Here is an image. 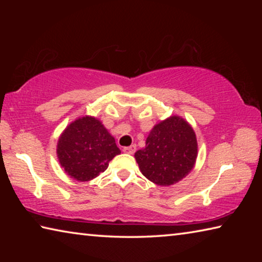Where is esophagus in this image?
Returning <instances> with one entry per match:
<instances>
[{
	"mask_svg": "<svg viewBox=\"0 0 262 262\" xmlns=\"http://www.w3.org/2000/svg\"><path fill=\"white\" fill-rule=\"evenodd\" d=\"M136 151V145L135 144H133V145H130V147H126V148H123V152H127V154H134Z\"/></svg>",
	"mask_w": 262,
	"mask_h": 262,
	"instance_id": "1",
	"label": "esophagus"
}]
</instances>
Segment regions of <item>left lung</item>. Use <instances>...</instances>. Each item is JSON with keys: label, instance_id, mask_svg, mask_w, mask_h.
<instances>
[{"label": "left lung", "instance_id": "1", "mask_svg": "<svg viewBox=\"0 0 262 262\" xmlns=\"http://www.w3.org/2000/svg\"><path fill=\"white\" fill-rule=\"evenodd\" d=\"M196 156L195 133L179 117H171L155 126L145 141V148L135 152L142 174L161 186L173 185L185 178Z\"/></svg>", "mask_w": 262, "mask_h": 262}]
</instances>
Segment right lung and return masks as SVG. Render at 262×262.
Here are the masks:
<instances>
[{
    "label": "right lung",
    "instance_id": "obj_1",
    "mask_svg": "<svg viewBox=\"0 0 262 262\" xmlns=\"http://www.w3.org/2000/svg\"><path fill=\"white\" fill-rule=\"evenodd\" d=\"M56 152L66 173L78 181H89L104 172L121 151L99 120L83 117L62 133Z\"/></svg>",
    "mask_w": 262,
    "mask_h": 262
}]
</instances>
